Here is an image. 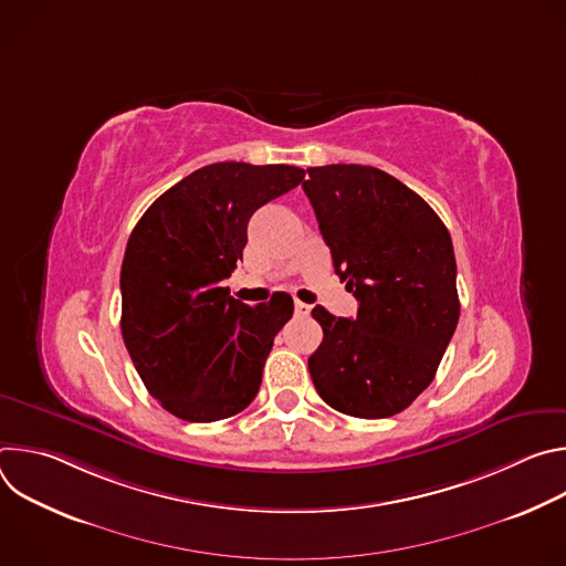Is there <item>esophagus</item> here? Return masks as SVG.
<instances>
[{
    "label": "esophagus",
    "mask_w": 566,
    "mask_h": 566,
    "mask_svg": "<svg viewBox=\"0 0 566 566\" xmlns=\"http://www.w3.org/2000/svg\"><path fill=\"white\" fill-rule=\"evenodd\" d=\"M308 313H311V306L300 302V300H295V315H308Z\"/></svg>",
    "instance_id": "34e87169"
}]
</instances>
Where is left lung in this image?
Here are the masks:
<instances>
[{"label": "left lung", "mask_w": 566, "mask_h": 566, "mask_svg": "<svg viewBox=\"0 0 566 566\" xmlns=\"http://www.w3.org/2000/svg\"><path fill=\"white\" fill-rule=\"evenodd\" d=\"M302 184L336 275L358 315H311L322 343L308 358L319 398L358 419H387L432 382L459 322L457 262L439 214L371 166L308 168Z\"/></svg>", "instance_id": "1"}]
</instances>
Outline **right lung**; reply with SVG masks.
<instances>
[{
  "mask_svg": "<svg viewBox=\"0 0 566 566\" xmlns=\"http://www.w3.org/2000/svg\"><path fill=\"white\" fill-rule=\"evenodd\" d=\"M293 166L226 160L160 195L129 234L120 332L147 391L177 419L210 423L247 410L293 300L249 306L221 282L247 247L249 219L304 179Z\"/></svg>",
  "mask_w": 566,
  "mask_h": 566,
  "instance_id": "add662e5",
  "label": "right lung"
}]
</instances>
